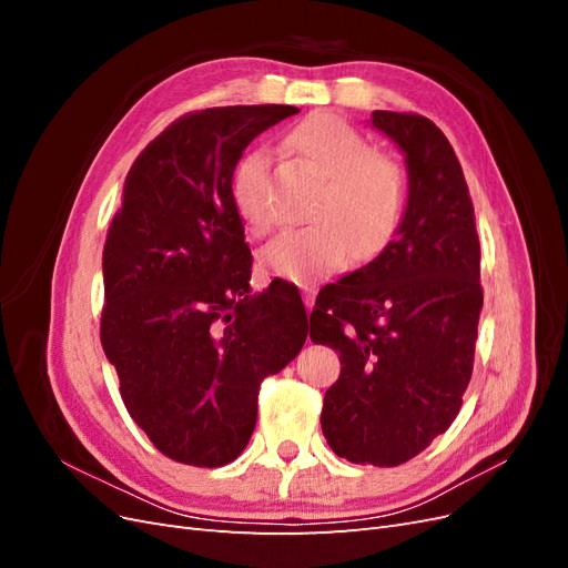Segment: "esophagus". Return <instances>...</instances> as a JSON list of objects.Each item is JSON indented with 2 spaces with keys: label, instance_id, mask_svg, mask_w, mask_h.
Listing matches in <instances>:
<instances>
[{
  "label": "esophagus",
  "instance_id": "34e87169",
  "mask_svg": "<svg viewBox=\"0 0 568 568\" xmlns=\"http://www.w3.org/2000/svg\"><path fill=\"white\" fill-rule=\"evenodd\" d=\"M303 303H305L307 315H311L313 307H315V294H313V288H303Z\"/></svg>",
  "mask_w": 568,
  "mask_h": 568
}]
</instances>
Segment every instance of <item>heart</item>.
Listing matches in <instances>:
<instances>
[{"label":"heart","instance_id":"b5f03b06","mask_svg":"<svg viewBox=\"0 0 568 568\" xmlns=\"http://www.w3.org/2000/svg\"><path fill=\"white\" fill-rule=\"evenodd\" d=\"M288 144L324 178L311 225L286 230L263 248V267L280 280L307 284L336 272L348 255L374 261L398 236L405 215V173L390 153L336 113L307 115L288 132ZM230 196L248 232L274 225L270 156L251 149L232 168Z\"/></svg>","mask_w":568,"mask_h":568}]
</instances>
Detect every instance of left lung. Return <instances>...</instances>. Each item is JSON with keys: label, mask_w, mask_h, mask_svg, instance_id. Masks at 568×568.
Instances as JSON below:
<instances>
[{"label": "left lung", "mask_w": 568, "mask_h": 568, "mask_svg": "<svg viewBox=\"0 0 568 568\" xmlns=\"http://www.w3.org/2000/svg\"><path fill=\"white\" fill-rule=\"evenodd\" d=\"M407 161V205L393 244L326 284L311 338L341 359L322 434L348 462L398 467L448 432L474 369L480 244L448 136L419 113L374 111Z\"/></svg>", "instance_id": "obj_1"}]
</instances>
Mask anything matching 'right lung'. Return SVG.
<instances>
[{
  "label": "right lung",
  "instance_id": "add662e5",
  "mask_svg": "<svg viewBox=\"0 0 568 568\" xmlns=\"http://www.w3.org/2000/svg\"><path fill=\"white\" fill-rule=\"evenodd\" d=\"M296 106L186 113L136 156L104 244L101 346L134 424L192 467L244 453L265 376L307 338L296 286L251 294V248L230 196L244 149Z\"/></svg>",
  "mask_w": 568,
  "mask_h": 568
}]
</instances>
